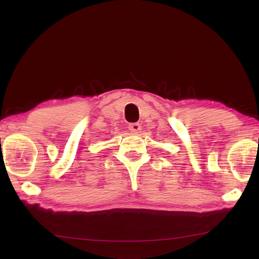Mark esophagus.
Segmentation results:
<instances>
[{"label": "esophagus", "instance_id": "1", "mask_svg": "<svg viewBox=\"0 0 259 259\" xmlns=\"http://www.w3.org/2000/svg\"><path fill=\"white\" fill-rule=\"evenodd\" d=\"M128 129L131 131V133L138 134L141 130V124L140 123H129Z\"/></svg>", "mask_w": 259, "mask_h": 259}]
</instances>
